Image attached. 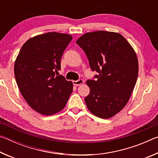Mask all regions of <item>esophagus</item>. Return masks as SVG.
I'll list each match as a JSON object with an SVG mask.
<instances>
[{"label":"esophagus","mask_w":158,"mask_h":158,"mask_svg":"<svg viewBox=\"0 0 158 158\" xmlns=\"http://www.w3.org/2000/svg\"><path fill=\"white\" fill-rule=\"evenodd\" d=\"M84 80L83 79H79V80H77V81H73V84H74V85H81V84H84Z\"/></svg>","instance_id":"esophagus-1"}]
</instances>
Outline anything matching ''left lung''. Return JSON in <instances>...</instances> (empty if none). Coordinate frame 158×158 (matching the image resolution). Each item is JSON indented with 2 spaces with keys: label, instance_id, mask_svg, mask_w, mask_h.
<instances>
[{
  "label": "left lung",
  "instance_id": "obj_1",
  "mask_svg": "<svg viewBox=\"0 0 158 158\" xmlns=\"http://www.w3.org/2000/svg\"><path fill=\"white\" fill-rule=\"evenodd\" d=\"M76 43L84 51L93 71L98 73L86 84L85 98L89 110L101 118H109L126 105L137 82V54L122 35L99 31L87 33Z\"/></svg>",
  "mask_w": 158,
  "mask_h": 158
}]
</instances>
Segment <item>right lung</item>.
Here are the masks:
<instances>
[{
  "instance_id": "obj_1",
  "label": "right lung",
  "mask_w": 158,
  "mask_h": 158,
  "mask_svg": "<svg viewBox=\"0 0 158 158\" xmlns=\"http://www.w3.org/2000/svg\"><path fill=\"white\" fill-rule=\"evenodd\" d=\"M72 40L70 35L56 32L39 35L23 44L16 58L19 89L28 105L42 115L60 111L73 90V82L57 76L61 57Z\"/></svg>"
}]
</instances>
